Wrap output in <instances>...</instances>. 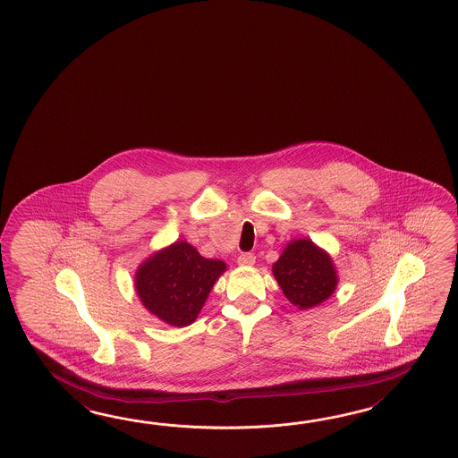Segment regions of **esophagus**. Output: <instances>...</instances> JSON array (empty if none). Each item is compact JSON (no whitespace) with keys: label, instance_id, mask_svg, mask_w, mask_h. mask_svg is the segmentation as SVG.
<instances>
[{"label":"esophagus","instance_id":"34e87169","mask_svg":"<svg viewBox=\"0 0 458 458\" xmlns=\"http://www.w3.org/2000/svg\"><path fill=\"white\" fill-rule=\"evenodd\" d=\"M237 263L243 265V267H250V265L255 263V255L250 252L241 253V255L237 257Z\"/></svg>","mask_w":458,"mask_h":458}]
</instances>
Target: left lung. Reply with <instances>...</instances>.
<instances>
[{
	"label": "left lung",
	"instance_id": "obj_1",
	"mask_svg": "<svg viewBox=\"0 0 458 458\" xmlns=\"http://www.w3.org/2000/svg\"><path fill=\"white\" fill-rule=\"evenodd\" d=\"M273 275L284 296L300 310L327 300L337 284L331 257L308 239L294 241L284 249L273 265Z\"/></svg>",
	"mask_w": 458,
	"mask_h": 458
}]
</instances>
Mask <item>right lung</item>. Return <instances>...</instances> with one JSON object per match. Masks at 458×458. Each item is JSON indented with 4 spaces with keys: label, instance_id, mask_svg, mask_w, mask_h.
Instances as JSON below:
<instances>
[{
    "label": "right lung",
    "instance_id": "obj_1",
    "mask_svg": "<svg viewBox=\"0 0 458 458\" xmlns=\"http://www.w3.org/2000/svg\"><path fill=\"white\" fill-rule=\"evenodd\" d=\"M225 270V262L205 259L195 247L180 241L140 265L136 275L137 294L157 318L183 327L198 318Z\"/></svg>",
    "mask_w": 458,
    "mask_h": 458
}]
</instances>
